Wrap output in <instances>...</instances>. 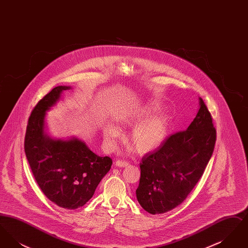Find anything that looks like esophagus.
I'll use <instances>...</instances> for the list:
<instances>
[{
    "label": "esophagus",
    "instance_id": "obj_1",
    "mask_svg": "<svg viewBox=\"0 0 248 248\" xmlns=\"http://www.w3.org/2000/svg\"><path fill=\"white\" fill-rule=\"evenodd\" d=\"M128 165H129V164H128V162H126V161H121V160H118V161L115 162V165L119 166V167H126Z\"/></svg>",
    "mask_w": 248,
    "mask_h": 248
}]
</instances>
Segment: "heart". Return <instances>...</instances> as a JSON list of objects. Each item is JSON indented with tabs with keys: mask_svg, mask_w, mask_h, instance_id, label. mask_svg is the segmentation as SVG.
I'll return each instance as SVG.
<instances>
[{
	"mask_svg": "<svg viewBox=\"0 0 248 248\" xmlns=\"http://www.w3.org/2000/svg\"><path fill=\"white\" fill-rule=\"evenodd\" d=\"M161 108L153 102L135 107L117 116L121 127L132 128L129 143L141 154H150L162 147L172 132V120L165 113H159ZM122 135L119 127L107 124L103 130L108 150L114 149L115 140Z\"/></svg>",
	"mask_w": 248,
	"mask_h": 248,
	"instance_id": "obj_1",
	"label": "heart"
}]
</instances>
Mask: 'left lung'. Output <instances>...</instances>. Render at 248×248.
I'll return each instance as SVG.
<instances>
[{
  "instance_id": "obj_1",
  "label": "left lung",
  "mask_w": 248,
  "mask_h": 248,
  "mask_svg": "<svg viewBox=\"0 0 248 248\" xmlns=\"http://www.w3.org/2000/svg\"><path fill=\"white\" fill-rule=\"evenodd\" d=\"M216 136L211 114L199 97V109L189 127L142 158L136 194L144 210L164 214L187 198L212 156Z\"/></svg>"
}]
</instances>
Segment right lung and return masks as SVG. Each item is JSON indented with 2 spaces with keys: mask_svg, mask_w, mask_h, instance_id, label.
Here are the masks:
<instances>
[{
  "mask_svg": "<svg viewBox=\"0 0 248 248\" xmlns=\"http://www.w3.org/2000/svg\"><path fill=\"white\" fill-rule=\"evenodd\" d=\"M71 86L59 85L41 99L27 125L24 149L40 189L49 200L65 209L84 205L107 173L112 160L94 154L76 138L52 139L46 132V115Z\"/></svg>",
  "mask_w": 248,
  "mask_h": 248,
  "instance_id": "add662e5",
  "label": "right lung"
}]
</instances>
